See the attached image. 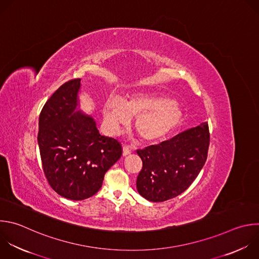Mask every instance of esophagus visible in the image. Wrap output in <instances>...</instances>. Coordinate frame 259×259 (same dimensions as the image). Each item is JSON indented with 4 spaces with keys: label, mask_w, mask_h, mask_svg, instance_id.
<instances>
[{
    "label": "esophagus",
    "mask_w": 259,
    "mask_h": 259,
    "mask_svg": "<svg viewBox=\"0 0 259 259\" xmlns=\"http://www.w3.org/2000/svg\"><path fill=\"white\" fill-rule=\"evenodd\" d=\"M131 151H132V149L129 145H124L123 146V155H128V154L131 153Z\"/></svg>",
    "instance_id": "1"
}]
</instances>
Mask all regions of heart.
Here are the masks:
<instances>
[{"label":"heart","instance_id":"obj_1","mask_svg":"<svg viewBox=\"0 0 259 259\" xmlns=\"http://www.w3.org/2000/svg\"><path fill=\"white\" fill-rule=\"evenodd\" d=\"M103 116L108 129L117 133L130 117H136L134 128L141 140L153 142L166 136L180 123V108L164 96L140 93L120 102L108 99L103 105Z\"/></svg>","mask_w":259,"mask_h":259}]
</instances>
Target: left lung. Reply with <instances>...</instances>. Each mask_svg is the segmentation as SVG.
Instances as JSON below:
<instances>
[{
  "label": "left lung",
  "mask_w": 259,
  "mask_h": 259,
  "mask_svg": "<svg viewBox=\"0 0 259 259\" xmlns=\"http://www.w3.org/2000/svg\"><path fill=\"white\" fill-rule=\"evenodd\" d=\"M207 122L170 139L137 149L142 159L136 187L141 196L162 202L183 193L196 179L207 158Z\"/></svg>",
  "instance_id": "obj_1"
}]
</instances>
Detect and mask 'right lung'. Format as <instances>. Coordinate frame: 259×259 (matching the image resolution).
Returning <instances> with one entry per match:
<instances>
[{"label":"right lung","instance_id":"right-lung-1","mask_svg":"<svg viewBox=\"0 0 259 259\" xmlns=\"http://www.w3.org/2000/svg\"><path fill=\"white\" fill-rule=\"evenodd\" d=\"M80 81L61 85L45 104L38 121L45 176L59 195L71 200L94 196L107 170L122 155L117 139L102 136L92 117L75 111Z\"/></svg>","mask_w":259,"mask_h":259}]
</instances>
